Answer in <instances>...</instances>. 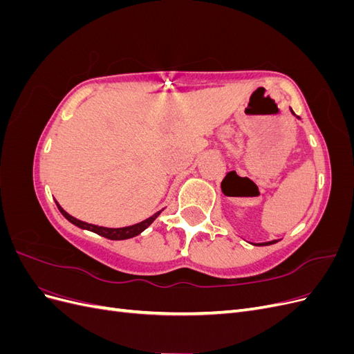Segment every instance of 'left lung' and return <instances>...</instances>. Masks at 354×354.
<instances>
[{"label": "left lung", "instance_id": "8db88e82", "mask_svg": "<svg viewBox=\"0 0 354 354\" xmlns=\"http://www.w3.org/2000/svg\"><path fill=\"white\" fill-rule=\"evenodd\" d=\"M291 112H292V115H295L294 113V111L291 109ZM297 116V115H295ZM298 118V120H299V116H297ZM277 242V239L276 241H269V242H261V243H252V245H259V246H264V245H272V243H276Z\"/></svg>", "mask_w": 354, "mask_h": 354}]
</instances>
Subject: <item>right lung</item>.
Listing matches in <instances>:
<instances>
[{"instance_id":"add662e5","label":"right lung","mask_w":354,"mask_h":354,"mask_svg":"<svg viewBox=\"0 0 354 354\" xmlns=\"http://www.w3.org/2000/svg\"><path fill=\"white\" fill-rule=\"evenodd\" d=\"M56 205L59 208V211L62 212V216L65 217L68 221H71L72 224H75V226L80 227V229H84V230H90L93 233H97L100 234V236L103 238H108V239H112V241H124V239H130V238H134L137 236V234H140L143 230H146L151 224L159 217V214L164 211V208L155 212L152 217H149L140 223L137 224H133V226H125V227H103V226H95V224H90V223H85V221H81L78 218L72 217L71 214H68L65 209H63L59 202L56 201Z\"/></svg>"}]
</instances>
